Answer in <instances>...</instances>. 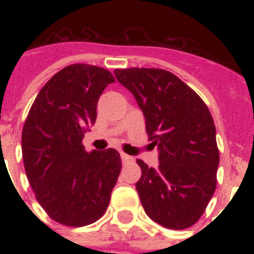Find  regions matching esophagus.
Listing matches in <instances>:
<instances>
[{"mask_svg":"<svg viewBox=\"0 0 254 254\" xmlns=\"http://www.w3.org/2000/svg\"><path fill=\"white\" fill-rule=\"evenodd\" d=\"M121 159H123V162H131V161H133V157L125 154V153H121Z\"/></svg>","mask_w":254,"mask_h":254,"instance_id":"obj_1","label":"esophagus"}]
</instances>
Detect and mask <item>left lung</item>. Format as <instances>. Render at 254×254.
Instances as JSON below:
<instances>
[{
  "instance_id": "1",
  "label": "left lung",
  "mask_w": 254,
  "mask_h": 254,
  "mask_svg": "<svg viewBox=\"0 0 254 254\" xmlns=\"http://www.w3.org/2000/svg\"><path fill=\"white\" fill-rule=\"evenodd\" d=\"M146 120L159 165L137 159L135 183L147 216L170 229H185L203 215L216 189V129L204 101L174 73L158 68L115 69Z\"/></svg>"
}]
</instances>
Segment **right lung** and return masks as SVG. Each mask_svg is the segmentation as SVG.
Returning <instances> with one entry per match:
<instances>
[{
    "label": "right lung",
    "instance_id": "1",
    "mask_svg": "<svg viewBox=\"0 0 254 254\" xmlns=\"http://www.w3.org/2000/svg\"><path fill=\"white\" fill-rule=\"evenodd\" d=\"M115 77L108 69L71 64L42 88L22 130L27 179L53 220L84 227L107 211L121 158L115 149L87 153L83 138L96 121L97 101Z\"/></svg>",
    "mask_w": 254,
    "mask_h": 254
}]
</instances>
